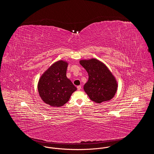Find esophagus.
Returning <instances> with one entry per match:
<instances>
[{
	"mask_svg": "<svg viewBox=\"0 0 154 154\" xmlns=\"http://www.w3.org/2000/svg\"><path fill=\"white\" fill-rule=\"evenodd\" d=\"M77 88L78 90H80L81 89V87L80 85H79V86L77 87Z\"/></svg>",
	"mask_w": 154,
	"mask_h": 154,
	"instance_id": "esophagus-1",
	"label": "esophagus"
}]
</instances>
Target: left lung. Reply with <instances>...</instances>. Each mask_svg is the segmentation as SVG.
I'll list each match as a JSON object with an SVG mask.
<instances>
[{"instance_id":"left-lung-1","label":"left lung","mask_w":154,"mask_h":154,"mask_svg":"<svg viewBox=\"0 0 154 154\" xmlns=\"http://www.w3.org/2000/svg\"><path fill=\"white\" fill-rule=\"evenodd\" d=\"M80 63L89 75L84 89L89 98L97 103L111 99L116 93L117 84L108 68L96 59L81 60Z\"/></svg>"}]
</instances>
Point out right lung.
<instances>
[{
	"mask_svg": "<svg viewBox=\"0 0 154 154\" xmlns=\"http://www.w3.org/2000/svg\"><path fill=\"white\" fill-rule=\"evenodd\" d=\"M67 67L66 62L58 61L50 66L39 80V95L44 102L51 106H62L77 89L66 77Z\"/></svg>",
	"mask_w": 154,
	"mask_h": 154,
	"instance_id": "add662e5",
	"label": "right lung"
}]
</instances>
